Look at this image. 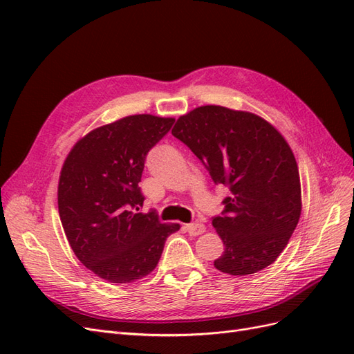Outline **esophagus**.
I'll use <instances>...</instances> for the list:
<instances>
[{
  "mask_svg": "<svg viewBox=\"0 0 354 354\" xmlns=\"http://www.w3.org/2000/svg\"><path fill=\"white\" fill-rule=\"evenodd\" d=\"M189 234H192V236H199V234H202L203 232H205V226H203L202 223H190L186 226Z\"/></svg>",
  "mask_w": 354,
  "mask_h": 354,
  "instance_id": "obj_1",
  "label": "esophagus"
}]
</instances>
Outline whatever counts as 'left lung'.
Listing matches in <instances>:
<instances>
[{
	"mask_svg": "<svg viewBox=\"0 0 354 354\" xmlns=\"http://www.w3.org/2000/svg\"><path fill=\"white\" fill-rule=\"evenodd\" d=\"M173 136L227 186L212 226L224 243L217 270L246 276L266 269L285 250L301 216V183L285 137L264 118L207 104L181 115Z\"/></svg>",
	"mask_w": 354,
	"mask_h": 354,
	"instance_id": "left-lung-1",
	"label": "left lung"
}]
</instances>
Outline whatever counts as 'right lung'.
<instances>
[{"label":"right lung","instance_id":"1","mask_svg":"<svg viewBox=\"0 0 354 354\" xmlns=\"http://www.w3.org/2000/svg\"><path fill=\"white\" fill-rule=\"evenodd\" d=\"M174 118L130 115L94 128L73 145L63 162L57 205L63 230L77 259L111 283L147 276L177 223H160L143 205L138 187L146 155Z\"/></svg>","mask_w":354,"mask_h":354}]
</instances>
